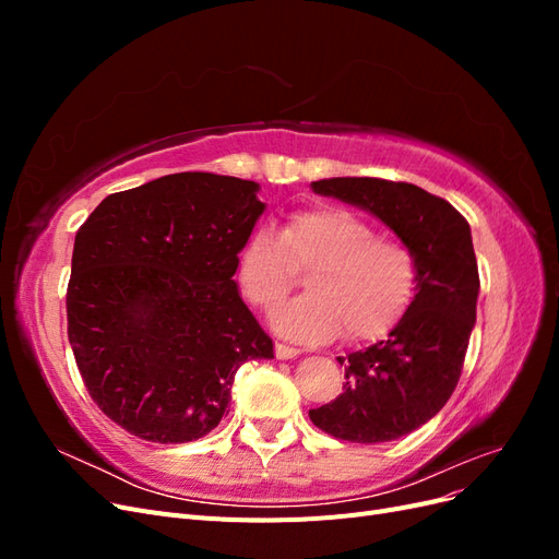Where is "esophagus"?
<instances>
[{
  "mask_svg": "<svg viewBox=\"0 0 559 559\" xmlns=\"http://www.w3.org/2000/svg\"><path fill=\"white\" fill-rule=\"evenodd\" d=\"M298 349L296 347H289V345H282V343H277L275 345V357L277 359H294V357H298Z\"/></svg>",
  "mask_w": 559,
  "mask_h": 559,
  "instance_id": "obj_1",
  "label": "esophagus"
}]
</instances>
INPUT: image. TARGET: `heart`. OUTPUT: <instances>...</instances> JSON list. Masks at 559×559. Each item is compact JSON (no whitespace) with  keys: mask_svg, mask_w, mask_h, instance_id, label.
I'll return each mask as SVG.
<instances>
[{"mask_svg":"<svg viewBox=\"0 0 559 559\" xmlns=\"http://www.w3.org/2000/svg\"><path fill=\"white\" fill-rule=\"evenodd\" d=\"M298 273H308V296L280 310L275 329L310 343L331 341L343 326L359 341L386 333L408 310L417 284L413 251L343 207L298 212L280 233L259 226L247 235L238 284L251 306L277 310Z\"/></svg>","mask_w":559,"mask_h":559,"instance_id":"b5f03b06","label":"heart"}]
</instances>
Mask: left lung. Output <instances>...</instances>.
I'll return each mask as SVG.
<instances>
[{"mask_svg": "<svg viewBox=\"0 0 559 559\" xmlns=\"http://www.w3.org/2000/svg\"><path fill=\"white\" fill-rule=\"evenodd\" d=\"M312 191L378 216L413 251L415 298L384 341L337 357L345 392L310 411L312 425L349 443H386L443 408L462 376L480 292L466 218L415 183L376 177L312 181Z\"/></svg>", "mask_w": 559, "mask_h": 559, "instance_id": "left-lung-1", "label": "left lung"}]
</instances>
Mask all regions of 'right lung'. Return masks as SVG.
Returning a JSON list of instances; mask_svg holds the SVG:
<instances>
[{"mask_svg":"<svg viewBox=\"0 0 559 559\" xmlns=\"http://www.w3.org/2000/svg\"><path fill=\"white\" fill-rule=\"evenodd\" d=\"M259 183L179 173L107 195L76 233L67 335L91 399L151 443L226 415L238 368L273 341L233 275L265 205Z\"/></svg>","mask_w":559,"mask_h":559,"instance_id":"right-lung-1","label":"right lung"}]
</instances>
